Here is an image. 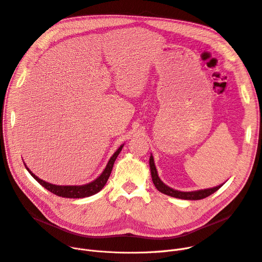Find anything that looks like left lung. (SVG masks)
Segmentation results:
<instances>
[{
	"mask_svg": "<svg viewBox=\"0 0 262 262\" xmlns=\"http://www.w3.org/2000/svg\"><path fill=\"white\" fill-rule=\"evenodd\" d=\"M149 167H150V173H151V179L152 182L156 186V188L158 189L161 193L170 196V197H175L179 199H184V200H200L203 198H206L210 195L214 194L216 190H218L223 184L212 187V188H205V189H199V190H194V191H180L177 189L170 188L169 186L165 185L159 178L158 176V171H157L155 162H154V157L150 155L149 157Z\"/></svg>",
	"mask_w": 262,
	"mask_h": 262,
	"instance_id": "obj_1",
	"label": "left lung"
}]
</instances>
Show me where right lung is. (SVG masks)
Wrapping results in <instances>:
<instances>
[{
    "label": "right lung",
    "mask_w": 262,
    "mask_h": 262,
    "mask_svg": "<svg viewBox=\"0 0 262 262\" xmlns=\"http://www.w3.org/2000/svg\"><path fill=\"white\" fill-rule=\"evenodd\" d=\"M124 144H122L116 151L115 154L112 156V158L110 159L105 169L102 171L101 175L94 180L93 182H90L87 184L84 185H56V184H51L48 183L42 179H40L39 177H37L36 175L32 171L29 170V168L26 166V169L29 171L30 175L36 179L43 187H45L47 190L51 191L52 194H55L59 197H63V198H85V197H90L93 196L95 194H97L98 191H100L104 185L106 184L110 176H111V172L114 166V163L117 159L118 155L120 154V151L122 150V147H123Z\"/></svg>",
    "instance_id": "add662e5"
}]
</instances>
